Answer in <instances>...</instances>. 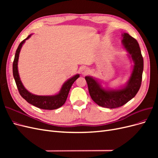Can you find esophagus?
I'll use <instances>...</instances> for the list:
<instances>
[{"instance_id": "esophagus-1", "label": "esophagus", "mask_w": 158, "mask_h": 158, "mask_svg": "<svg viewBox=\"0 0 158 158\" xmlns=\"http://www.w3.org/2000/svg\"><path fill=\"white\" fill-rule=\"evenodd\" d=\"M81 73H82V74H86L87 73H88L89 72V70L87 67H82V69H81Z\"/></svg>"}]
</instances>
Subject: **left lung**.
I'll use <instances>...</instances> for the list:
<instances>
[{"label":"left lung","instance_id":"obj_1","mask_svg":"<svg viewBox=\"0 0 158 158\" xmlns=\"http://www.w3.org/2000/svg\"><path fill=\"white\" fill-rule=\"evenodd\" d=\"M122 37L124 48L134 63L131 76L125 85L118 89L104 88L99 80L90 76L85 77L91 98L95 103L103 107L113 109L123 106L135 96L141 85L144 60L139 45L127 33H123Z\"/></svg>","mask_w":158,"mask_h":158}]
</instances>
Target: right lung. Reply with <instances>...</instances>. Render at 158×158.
Here are the masks:
<instances>
[{
  "mask_svg": "<svg viewBox=\"0 0 158 158\" xmlns=\"http://www.w3.org/2000/svg\"><path fill=\"white\" fill-rule=\"evenodd\" d=\"M31 35L32 34L28 35L27 38H26L24 40H23L20 43L16 51L12 66L14 78L15 80L19 93L21 95V96L23 99H26L28 103L42 109L53 110L58 109L61 106H63L64 103H65L66 99H67L72 85H73L75 81L77 80V78L80 77V74H76L73 76V77H71L69 80H66L63 84V85H62L59 92L55 95H37L33 94L30 93L29 91H27L25 88V87L23 86V85L20 80V75H19L18 73V63L19 59V55H20V52L22 49V47L25 43V41L31 36Z\"/></svg>",
  "mask_w": 158,
  "mask_h": 158,
  "instance_id": "add662e5",
  "label": "right lung"
}]
</instances>
